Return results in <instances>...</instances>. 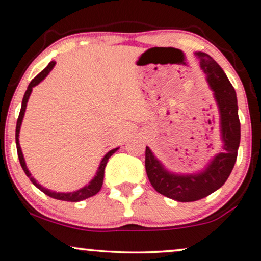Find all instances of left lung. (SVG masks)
I'll use <instances>...</instances> for the list:
<instances>
[{"instance_id": "8db88e82", "label": "left lung", "mask_w": 261, "mask_h": 261, "mask_svg": "<svg viewBox=\"0 0 261 261\" xmlns=\"http://www.w3.org/2000/svg\"><path fill=\"white\" fill-rule=\"evenodd\" d=\"M201 67L214 91L219 106L221 135L223 149L214 158L208 167L197 174H174L164 169L162 163L146 147V173L152 187L166 197L178 202H194L204 198L226 183L237 162L240 145V120L238 115L237 94L226 73L209 55L197 52Z\"/></svg>"}]
</instances>
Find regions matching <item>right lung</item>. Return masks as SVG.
Instances as JSON below:
<instances>
[{
    "label": "right lung",
    "instance_id": "1",
    "mask_svg": "<svg viewBox=\"0 0 261 261\" xmlns=\"http://www.w3.org/2000/svg\"><path fill=\"white\" fill-rule=\"evenodd\" d=\"M56 62H51L48 64L47 66L45 67L44 70L41 71L40 73L38 74L37 77H34L32 82L28 85L26 92H24V96H23V99H22V105H21V110H20V114H19V117H17V122H16V130H15V140H16V149H17V155H19V160H20V164H21V167H22V170L24 171V173H26V176L30 178L32 183H33L35 187H37L39 190H41L44 192L45 195L49 196V197L52 198H56V199H60V201H67V202H80V201H83L85 198H89L91 197V196H94L97 194V192L101 190L102 188V184H103V177H105V169H106V165L107 163H108V159L112 156L114 153H115L117 149L119 148H114L112 151H109L107 154L105 155V158L102 159L101 164H99V167L97 170V173H96V176L94 177V179H92L90 183L88 185H85L84 188L80 189V190L77 191H73V192H55V191H51L48 190V189H45L42 188L40 184L37 183V180L34 179L33 177H32V174L30 173V171L27 170V166H26V163H24V159H23V155H22V151H21V147H20V144H19V133H20V127H21V123H22V119H23V115H24V112H26V107H27V102H28V98H30V95L32 92V89L35 85L40 83V82L44 80V78L47 76L49 73V71L53 69V66H55Z\"/></svg>",
    "mask_w": 261,
    "mask_h": 261
}]
</instances>
